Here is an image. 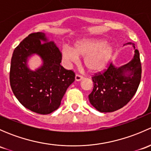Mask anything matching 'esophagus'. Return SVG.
Wrapping results in <instances>:
<instances>
[{
    "mask_svg": "<svg viewBox=\"0 0 151 151\" xmlns=\"http://www.w3.org/2000/svg\"><path fill=\"white\" fill-rule=\"evenodd\" d=\"M83 79V76L80 75V74H76L75 75V80L76 81H80Z\"/></svg>",
    "mask_w": 151,
    "mask_h": 151,
    "instance_id": "obj_1",
    "label": "esophagus"
}]
</instances>
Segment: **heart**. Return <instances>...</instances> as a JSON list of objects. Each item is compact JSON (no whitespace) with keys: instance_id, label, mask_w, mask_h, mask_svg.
<instances>
[{"instance_id":"heart-1","label":"heart","mask_w":151,"mask_h":151,"mask_svg":"<svg viewBox=\"0 0 151 151\" xmlns=\"http://www.w3.org/2000/svg\"><path fill=\"white\" fill-rule=\"evenodd\" d=\"M113 53V48L105 41L86 39L75 44L74 48L63 47V57L68 61L77 63L78 57L84 58V65L93 73L101 71L106 67Z\"/></svg>"}]
</instances>
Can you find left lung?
I'll return each mask as SVG.
<instances>
[{
  "label": "left lung",
  "mask_w": 151,
  "mask_h": 151,
  "mask_svg": "<svg viewBox=\"0 0 151 151\" xmlns=\"http://www.w3.org/2000/svg\"><path fill=\"white\" fill-rule=\"evenodd\" d=\"M134 47V44L129 42ZM142 66L139 52L135 50L134 58L116 68L112 63L93 75V89L89 94L90 103L101 112H112L123 107L136 93L140 83Z\"/></svg>",
  "instance_id": "1"
}]
</instances>
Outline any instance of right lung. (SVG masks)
Wrapping results in <instances>:
<instances>
[{
	"label": "right lung",
	"instance_id": "1",
	"mask_svg": "<svg viewBox=\"0 0 151 151\" xmlns=\"http://www.w3.org/2000/svg\"><path fill=\"white\" fill-rule=\"evenodd\" d=\"M46 42L42 32L29 34L14 50L11 60L9 80L18 101L32 112L47 115L60 106L67 88L75 80V73L60 64L62 53L52 42ZM39 54L43 66L35 72L26 66L32 54Z\"/></svg>",
	"mask_w": 151,
	"mask_h": 151
}]
</instances>
